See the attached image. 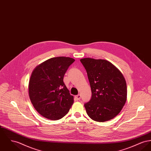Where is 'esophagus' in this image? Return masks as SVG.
Instances as JSON below:
<instances>
[{
  "mask_svg": "<svg viewBox=\"0 0 151 151\" xmlns=\"http://www.w3.org/2000/svg\"><path fill=\"white\" fill-rule=\"evenodd\" d=\"M81 95L80 94H78V95H77V96H75V98H76V99L77 100H80L81 99Z\"/></svg>",
  "mask_w": 151,
  "mask_h": 151,
  "instance_id": "34e87169",
  "label": "esophagus"
}]
</instances>
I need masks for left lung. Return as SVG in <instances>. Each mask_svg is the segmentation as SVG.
Here are the masks:
<instances>
[{
  "label": "left lung",
  "mask_w": 151,
  "mask_h": 151,
  "mask_svg": "<svg viewBox=\"0 0 151 151\" xmlns=\"http://www.w3.org/2000/svg\"><path fill=\"white\" fill-rule=\"evenodd\" d=\"M80 61L87 72L92 93L91 100L84 105L88 115L98 122L111 120L127 99L123 74L108 60L85 58Z\"/></svg>",
  "instance_id": "obj_1"
}]
</instances>
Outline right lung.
Listing matches in <instances>:
<instances>
[{
    "mask_svg": "<svg viewBox=\"0 0 151 151\" xmlns=\"http://www.w3.org/2000/svg\"><path fill=\"white\" fill-rule=\"evenodd\" d=\"M75 60L70 57L51 58L32 71L29 83L31 102L40 115L51 120L64 117L74 102V97L63 82V77Z\"/></svg>",
    "mask_w": 151,
    "mask_h": 151,
    "instance_id": "1",
    "label": "right lung"
}]
</instances>
